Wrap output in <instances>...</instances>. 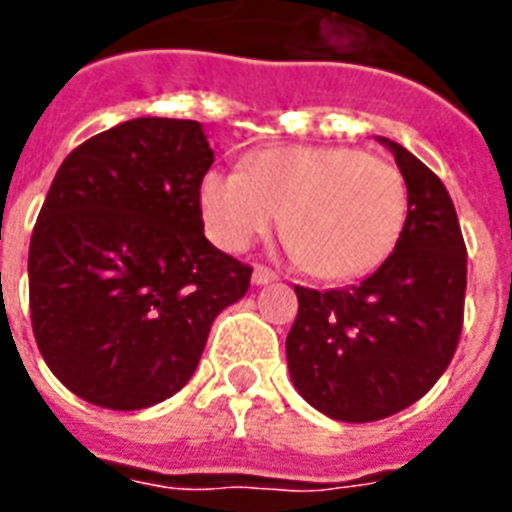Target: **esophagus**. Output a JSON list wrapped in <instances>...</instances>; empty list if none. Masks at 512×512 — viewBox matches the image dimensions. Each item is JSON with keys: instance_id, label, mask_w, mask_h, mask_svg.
Masks as SVG:
<instances>
[{"instance_id": "1", "label": "esophagus", "mask_w": 512, "mask_h": 512, "mask_svg": "<svg viewBox=\"0 0 512 512\" xmlns=\"http://www.w3.org/2000/svg\"><path fill=\"white\" fill-rule=\"evenodd\" d=\"M279 276L271 271V268H265V265H257L255 273H252V284H257V287H263V284H271L276 282Z\"/></svg>"}]
</instances>
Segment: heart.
I'll list each match as a JSON object with an SVG mask.
<instances>
[{"label": "heart", "mask_w": 512, "mask_h": 512, "mask_svg": "<svg viewBox=\"0 0 512 512\" xmlns=\"http://www.w3.org/2000/svg\"><path fill=\"white\" fill-rule=\"evenodd\" d=\"M201 214L217 247L239 252L282 217L298 263L322 279L370 273L408 220V187L395 163L354 147H268L244 171H206Z\"/></svg>", "instance_id": "1"}]
</instances>
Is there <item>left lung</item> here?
I'll return each instance as SVG.
<instances>
[{
	"label": "left lung",
	"mask_w": 512,
	"mask_h": 512,
	"mask_svg": "<svg viewBox=\"0 0 512 512\" xmlns=\"http://www.w3.org/2000/svg\"><path fill=\"white\" fill-rule=\"evenodd\" d=\"M408 187L395 252L354 287L298 292L287 335L290 378L335 421H378L435 386L454 357L464 317L467 249L446 185L403 144L378 136Z\"/></svg>",
	"instance_id": "obj_1"
}]
</instances>
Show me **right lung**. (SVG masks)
<instances>
[{
  "mask_svg": "<svg viewBox=\"0 0 512 512\" xmlns=\"http://www.w3.org/2000/svg\"><path fill=\"white\" fill-rule=\"evenodd\" d=\"M214 152L195 120L134 117L66 155L29 247L34 338L88 403L139 411L193 378L252 268L204 236Z\"/></svg>",
  "mask_w": 512,
  "mask_h": 512,
  "instance_id": "add662e5",
  "label": "right lung"
}]
</instances>
